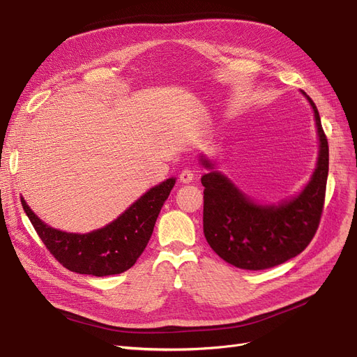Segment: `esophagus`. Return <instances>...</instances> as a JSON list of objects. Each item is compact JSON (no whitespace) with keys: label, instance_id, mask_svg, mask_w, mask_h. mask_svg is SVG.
Instances as JSON below:
<instances>
[{"label":"esophagus","instance_id":"1","mask_svg":"<svg viewBox=\"0 0 357 357\" xmlns=\"http://www.w3.org/2000/svg\"><path fill=\"white\" fill-rule=\"evenodd\" d=\"M181 183H190L193 180V169L192 168H183L178 176Z\"/></svg>","mask_w":357,"mask_h":357}]
</instances>
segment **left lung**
Segmentation results:
<instances>
[{
  "instance_id": "8db88e82",
  "label": "left lung",
  "mask_w": 357,
  "mask_h": 357,
  "mask_svg": "<svg viewBox=\"0 0 357 357\" xmlns=\"http://www.w3.org/2000/svg\"><path fill=\"white\" fill-rule=\"evenodd\" d=\"M305 93V92H303ZM306 95V93H305ZM319 158L307 186L297 197L277 206L250 202L234 184L217 171L204 174V233L212 250L241 269L259 271L277 266L302 253L315 236L325 202L328 140L315 102ZM202 164L212 168L209 161Z\"/></svg>"
}]
</instances>
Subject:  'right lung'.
<instances>
[{
    "label": "right lung",
    "mask_w": 357,
    "mask_h": 357,
    "mask_svg": "<svg viewBox=\"0 0 357 357\" xmlns=\"http://www.w3.org/2000/svg\"><path fill=\"white\" fill-rule=\"evenodd\" d=\"M176 178L152 188L104 228L88 234L55 230L42 222L22 197V206L39 238L54 258L77 274L105 277L132 268L152 236L155 221L173 189Z\"/></svg>",
    "instance_id": "1"
}]
</instances>
